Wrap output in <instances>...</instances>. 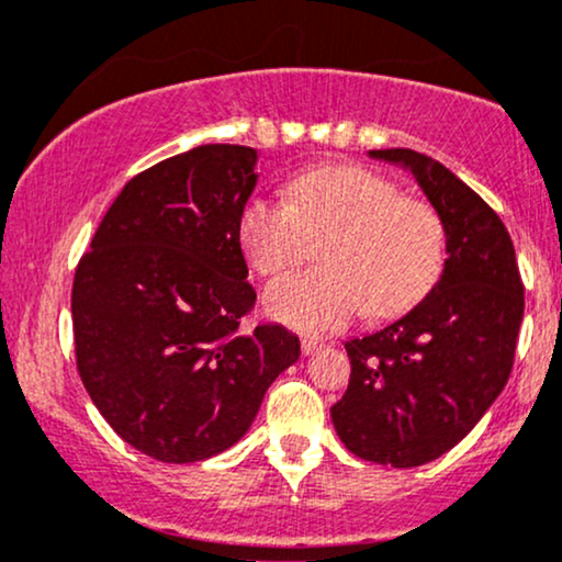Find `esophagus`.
I'll use <instances>...</instances> for the list:
<instances>
[{"instance_id":"1","label":"esophagus","mask_w":562,"mask_h":562,"mask_svg":"<svg viewBox=\"0 0 562 562\" xmlns=\"http://www.w3.org/2000/svg\"><path fill=\"white\" fill-rule=\"evenodd\" d=\"M322 348H325V344H322V340H317V338H303L301 340V351L306 353H317V351H322Z\"/></svg>"}]
</instances>
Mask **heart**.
Returning a JSON list of instances; mask_svg holds the SVG:
<instances>
[{
	"label": "heart",
	"mask_w": 562,
	"mask_h": 562,
	"mask_svg": "<svg viewBox=\"0 0 562 562\" xmlns=\"http://www.w3.org/2000/svg\"><path fill=\"white\" fill-rule=\"evenodd\" d=\"M250 267L274 277L299 267L325 240L317 272L272 282L263 306L303 333L338 330L364 312L393 319L412 312L447 267V222L430 200L404 195L383 173L357 164L299 173L282 200H250L237 224Z\"/></svg>",
	"instance_id": "b5f03b06"
}]
</instances>
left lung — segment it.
Wrapping results in <instances>:
<instances>
[{
  "label": "left lung",
  "mask_w": 562,
  "mask_h": 562,
  "mask_svg": "<svg viewBox=\"0 0 562 562\" xmlns=\"http://www.w3.org/2000/svg\"><path fill=\"white\" fill-rule=\"evenodd\" d=\"M447 222L441 280L406 317L348 340L351 378L333 425L367 462L417 468L465 438L515 362L524 280L509 232L479 192L423 153L391 147Z\"/></svg>",
  "instance_id": "8db88e82"
}]
</instances>
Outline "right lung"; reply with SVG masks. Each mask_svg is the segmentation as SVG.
<instances>
[{"label": "right lung", "mask_w": 562, "mask_h": 562, "mask_svg": "<svg viewBox=\"0 0 562 562\" xmlns=\"http://www.w3.org/2000/svg\"><path fill=\"white\" fill-rule=\"evenodd\" d=\"M256 150L200 145L128 179L70 290L76 367L111 428L160 462H200L245 436L301 357L256 306L237 224Z\"/></svg>", "instance_id": "1"}]
</instances>
